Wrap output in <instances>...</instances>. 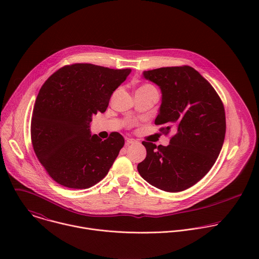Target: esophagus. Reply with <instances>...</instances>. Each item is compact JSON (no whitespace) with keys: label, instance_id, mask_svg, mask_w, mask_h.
<instances>
[{"label":"esophagus","instance_id":"34e87169","mask_svg":"<svg viewBox=\"0 0 259 259\" xmlns=\"http://www.w3.org/2000/svg\"><path fill=\"white\" fill-rule=\"evenodd\" d=\"M137 141L135 140V139H133V138H126V144L127 145H130V144H134V143H136Z\"/></svg>","mask_w":259,"mask_h":259}]
</instances>
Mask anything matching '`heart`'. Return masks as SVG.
Returning a JSON list of instances; mask_svg holds the SVG:
<instances>
[{
	"instance_id": "b5f03b06",
	"label": "heart",
	"mask_w": 259,
	"mask_h": 259,
	"mask_svg": "<svg viewBox=\"0 0 259 259\" xmlns=\"http://www.w3.org/2000/svg\"><path fill=\"white\" fill-rule=\"evenodd\" d=\"M147 89H155V88L152 87L151 85H142L137 90H147Z\"/></svg>"
}]
</instances>
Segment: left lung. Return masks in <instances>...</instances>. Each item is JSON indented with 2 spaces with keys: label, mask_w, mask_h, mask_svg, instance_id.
I'll use <instances>...</instances> for the list:
<instances>
[{
  "label": "left lung",
  "mask_w": 259,
  "mask_h": 259,
  "mask_svg": "<svg viewBox=\"0 0 259 259\" xmlns=\"http://www.w3.org/2000/svg\"><path fill=\"white\" fill-rule=\"evenodd\" d=\"M156 84L162 102L156 125L173 129L169 145L142 144L145 159L137 165L141 177L153 187L176 193L201 180L214 165L226 135V113L214 88L191 66L161 67L142 72Z\"/></svg>",
  "instance_id": "left-lung-1"
}]
</instances>
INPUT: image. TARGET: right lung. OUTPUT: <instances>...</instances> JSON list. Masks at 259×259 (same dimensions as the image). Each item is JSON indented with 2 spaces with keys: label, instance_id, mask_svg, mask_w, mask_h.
<instances>
[{
  "label": "right lung",
  "instance_id": "right-lung-1",
  "mask_svg": "<svg viewBox=\"0 0 259 259\" xmlns=\"http://www.w3.org/2000/svg\"><path fill=\"white\" fill-rule=\"evenodd\" d=\"M130 68L90 63L66 65L44 83L32 110L33 151L48 174L69 189H88L108 172L123 147L114 132L105 140L92 135V116L104 113L110 96Z\"/></svg>",
  "mask_w": 259,
  "mask_h": 259
}]
</instances>
